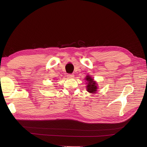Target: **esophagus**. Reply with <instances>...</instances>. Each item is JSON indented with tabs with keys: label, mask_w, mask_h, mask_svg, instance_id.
<instances>
[{
	"label": "esophagus",
	"mask_w": 147,
	"mask_h": 147,
	"mask_svg": "<svg viewBox=\"0 0 147 147\" xmlns=\"http://www.w3.org/2000/svg\"><path fill=\"white\" fill-rule=\"evenodd\" d=\"M67 77L69 78H73L74 77V75L73 74H67Z\"/></svg>",
	"instance_id": "34e87169"
}]
</instances>
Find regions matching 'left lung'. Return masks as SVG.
I'll return each mask as SVG.
<instances>
[{
    "mask_svg": "<svg viewBox=\"0 0 147 147\" xmlns=\"http://www.w3.org/2000/svg\"><path fill=\"white\" fill-rule=\"evenodd\" d=\"M86 80L87 82V90L90 93H96L97 91V84L90 76L87 75L86 77Z\"/></svg>",
    "mask_w": 147,
    "mask_h": 147,
    "instance_id": "1",
    "label": "left lung"
}]
</instances>
